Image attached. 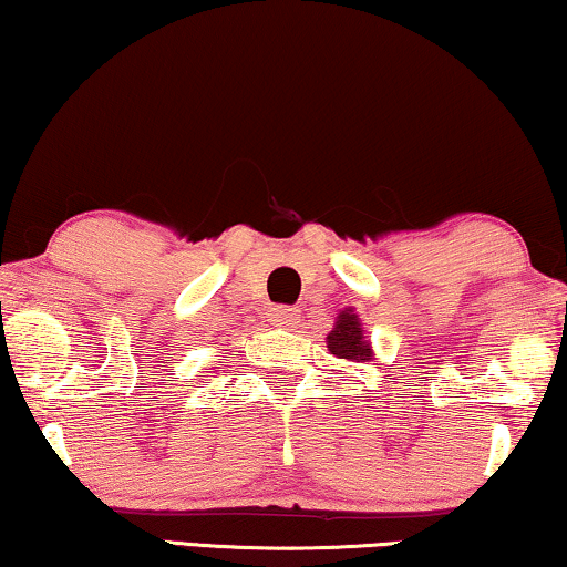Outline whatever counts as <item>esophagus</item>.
Returning a JSON list of instances; mask_svg holds the SVG:
<instances>
[{
	"label": "esophagus",
	"mask_w": 567,
	"mask_h": 567,
	"mask_svg": "<svg viewBox=\"0 0 567 567\" xmlns=\"http://www.w3.org/2000/svg\"><path fill=\"white\" fill-rule=\"evenodd\" d=\"M297 320H299V309H293V307L270 309V322H274L276 328H291V324H297Z\"/></svg>",
	"instance_id": "1"
}]
</instances>
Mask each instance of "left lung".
I'll list each match as a JSON object with an SVG mask.
<instances>
[{"instance_id": "left-lung-1", "label": "left lung", "mask_w": 567, "mask_h": 567, "mask_svg": "<svg viewBox=\"0 0 567 567\" xmlns=\"http://www.w3.org/2000/svg\"><path fill=\"white\" fill-rule=\"evenodd\" d=\"M328 348L338 359H353V361H367L371 355L369 343H363V332L359 324V315H353L351 309H346L338 317V324L328 336Z\"/></svg>"}]
</instances>
